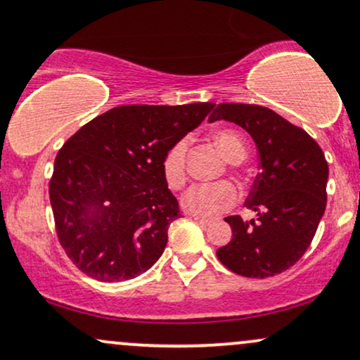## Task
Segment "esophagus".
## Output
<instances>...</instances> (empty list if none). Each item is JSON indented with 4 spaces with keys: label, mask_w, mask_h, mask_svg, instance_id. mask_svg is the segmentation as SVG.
Here are the masks:
<instances>
[{
    "label": "esophagus",
    "mask_w": 360,
    "mask_h": 360,
    "mask_svg": "<svg viewBox=\"0 0 360 360\" xmlns=\"http://www.w3.org/2000/svg\"><path fill=\"white\" fill-rule=\"evenodd\" d=\"M193 217V219L198 222V224H201V226H209L211 224V219H206V217H198V216H191Z\"/></svg>",
    "instance_id": "obj_1"
}]
</instances>
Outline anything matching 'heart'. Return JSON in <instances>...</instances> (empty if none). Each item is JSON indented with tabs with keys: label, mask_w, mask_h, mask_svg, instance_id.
<instances>
[{
	"label": "heart",
	"mask_w": 360,
	"mask_h": 360,
	"mask_svg": "<svg viewBox=\"0 0 360 360\" xmlns=\"http://www.w3.org/2000/svg\"><path fill=\"white\" fill-rule=\"evenodd\" d=\"M217 146L231 162L245 158L244 141L236 131L219 129L214 133ZM186 154H188V139H179L172 144L162 159V174L169 188L181 189L186 184ZM239 193L229 181L221 183H199L194 184L183 195V207L189 214L198 217H214L227 211L238 201Z\"/></svg>",
	"instance_id": "heart-1"
}]
</instances>
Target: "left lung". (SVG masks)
Instances as JSON below:
<instances>
[{"mask_svg": "<svg viewBox=\"0 0 360 360\" xmlns=\"http://www.w3.org/2000/svg\"><path fill=\"white\" fill-rule=\"evenodd\" d=\"M221 120L251 134L261 172L245 199L257 219L224 217L233 239L217 249V259L244 277L281 274L304 256L324 216L329 179L324 153L306 131L269 108L222 103L209 122Z\"/></svg>", "mask_w": 360, "mask_h": 360, "instance_id": "8db88e82", "label": "left lung"}]
</instances>
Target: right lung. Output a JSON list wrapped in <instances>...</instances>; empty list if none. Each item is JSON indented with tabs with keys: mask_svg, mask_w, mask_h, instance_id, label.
<instances>
[{
	"mask_svg": "<svg viewBox=\"0 0 360 360\" xmlns=\"http://www.w3.org/2000/svg\"><path fill=\"white\" fill-rule=\"evenodd\" d=\"M214 103L117 106L63 144L51 183L58 239L72 264L101 282L134 279L156 264L179 204L162 159Z\"/></svg>",
	"mask_w": 360,
	"mask_h": 360,
	"instance_id": "1",
	"label": "right lung"
}]
</instances>
